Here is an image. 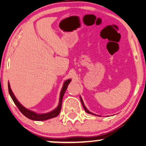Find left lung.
Instances as JSON below:
<instances>
[{
	"label": "left lung",
	"instance_id": "obj_1",
	"mask_svg": "<svg viewBox=\"0 0 146 146\" xmlns=\"http://www.w3.org/2000/svg\"><path fill=\"white\" fill-rule=\"evenodd\" d=\"M80 100H81V104H82V106H83V108H84V110H85V111H86L87 113H90V114H92V115H96V114H94V113H91V112H90L89 111L87 110V108L85 106V105H84V104H83V100L82 99H81V98L80 97Z\"/></svg>",
	"mask_w": 146,
	"mask_h": 146
}]
</instances>
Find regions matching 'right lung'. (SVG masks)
I'll return each instance as SVG.
<instances>
[{"label":"right lung","instance_id":"add662e5","mask_svg":"<svg viewBox=\"0 0 146 146\" xmlns=\"http://www.w3.org/2000/svg\"><path fill=\"white\" fill-rule=\"evenodd\" d=\"M70 82H71V79H68V80L65 81V82H64L63 88H62L61 93H60L59 103V105H58L57 108H56L55 110L46 113H42V114L36 113L32 111L29 110H27V108H25V107H23L22 105L18 102V100H17V98H15V95L13 94V91L11 89V87H10L9 83H8V87H9V94L10 96H11V98H12V100H13V102H14L17 108H19V111L22 113L25 117H27V118H29V119H30L35 120V121H44V120L50 119V118L57 117V116L59 114V113L61 111V110L62 100H63V96L64 94H65L66 90H67L68 85L69 84Z\"/></svg>","mask_w":146,"mask_h":146}]
</instances>
